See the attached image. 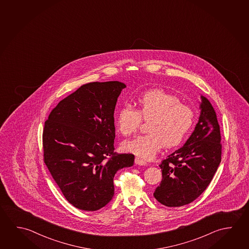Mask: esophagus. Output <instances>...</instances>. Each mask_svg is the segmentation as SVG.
I'll return each mask as SVG.
<instances>
[{"label":"esophagus","mask_w":249,"mask_h":249,"mask_svg":"<svg viewBox=\"0 0 249 249\" xmlns=\"http://www.w3.org/2000/svg\"><path fill=\"white\" fill-rule=\"evenodd\" d=\"M135 164L140 165V166H145V165H147V162H146L144 160L140 158V157H135Z\"/></svg>","instance_id":"34e87169"}]
</instances>
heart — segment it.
<instances>
[{
	"label": "heart",
	"mask_w": 249,
	"mask_h": 249,
	"mask_svg": "<svg viewBox=\"0 0 249 249\" xmlns=\"http://www.w3.org/2000/svg\"><path fill=\"white\" fill-rule=\"evenodd\" d=\"M137 110L129 104L120 107L115 124L124 136L138 130L142 119L148 121L147 135L126 141L123 148L144 159L154 157L160 148L176 147L195 123V111L178 96L160 89L147 90L136 98Z\"/></svg>",
	"instance_id": "b5f03b06"
}]
</instances>
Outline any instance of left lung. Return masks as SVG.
<instances>
[{
	"instance_id": "1",
	"label": "left lung",
	"mask_w": 249,
	"mask_h": 249,
	"mask_svg": "<svg viewBox=\"0 0 249 249\" xmlns=\"http://www.w3.org/2000/svg\"><path fill=\"white\" fill-rule=\"evenodd\" d=\"M200 114L184 144L162 160V179L154 196L167 207L191 203L208 188L221 160L220 125L212 104L200 95Z\"/></svg>"
}]
</instances>
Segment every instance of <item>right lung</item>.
Masks as SVG:
<instances>
[{
    "label": "right lung",
    "mask_w": 249,
    "mask_h": 249,
    "mask_svg": "<svg viewBox=\"0 0 249 249\" xmlns=\"http://www.w3.org/2000/svg\"><path fill=\"white\" fill-rule=\"evenodd\" d=\"M123 82H90L59 102L45 122L44 162L67 200L84 211L105 207L114 177L135 155L114 152V113Z\"/></svg>",
    "instance_id": "1"
}]
</instances>
